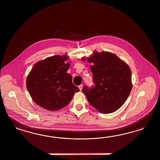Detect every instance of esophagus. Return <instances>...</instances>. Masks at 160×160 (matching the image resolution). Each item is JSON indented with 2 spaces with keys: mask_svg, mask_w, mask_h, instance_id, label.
I'll list each match as a JSON object with an SVG mask.
<instances>
[{
  "mask_svg": "<svg viewBox=\"0 0 160 160\" xmlns=\"http://www.w3.org/2000/svg\"><path fill=\"white\" fill-rule=\"evenodd\" d=\"M78 88H79V89H80V90L81 91L82 90V84H80V86H78Z\"/></svg>",
  "mask_w": 160,
  "mask_h": 160,
  "instance_id": "1",
  "label": "esophagus"
}]
</instances>
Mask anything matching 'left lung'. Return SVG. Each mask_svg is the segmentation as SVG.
Instances as JSON below:
<instances>
[{"mask_svg": "<svg viewBox=\"0 0 160 160\" xmlns=\"http://www.w3.org/2000/svg\"><path fill=\"white\" fill-rule=\"evenodd\" d=\"M88 62L92 64L90 69L94 86H84L82 92L98 112L108 114L116 111L131 92L130 68L116 55L106 52H94Z\"/></svg>", "mask_w": 160, "mask_h": 160, "instance_id": "8db88e82", "label": "left lung"}]
</instances>
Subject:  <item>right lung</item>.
<instances>
[{"mask_svg":"<svg viewBox=\"0 0 160 160\" xmlns=\"http://www.w3.org/2000/svg\"><path fill=\"white\" fill-rule=\"evenodd\" d=\"M66 56H54L36 63L26 80V87L33 100L50 111L58 110L71 102L80 91L66 73L70 67Z\"/></svg>","mask_w":160,"mask_h":160,"instance_id":"obj_1","label":"right lung"}]
</instances>
